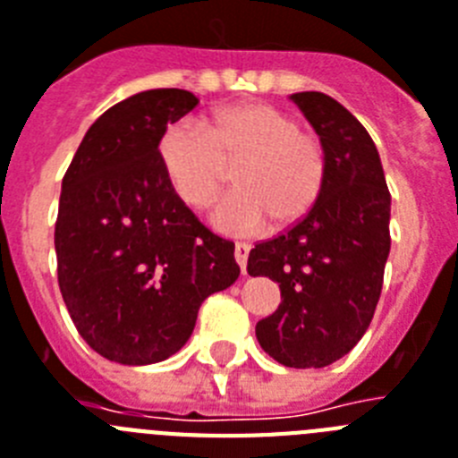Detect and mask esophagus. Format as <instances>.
Wrapping results in <instances>:
<instances>
[{"label":"esophagus","mask_w":458,"mask_h":458,"mask_svg":"<svg viewBox=\"0 0 458 458\" xmlns=\"http://www.w3.org/2000/svg\"><path fill=\"white\" fill-rule=\"evenodd\" d=\"M249 251H251V247H249V244H242V242H237V244H235V260H237V265H240L242 275H247Z\"/></svg>","instance_id":"34e87169"}]
</instances>
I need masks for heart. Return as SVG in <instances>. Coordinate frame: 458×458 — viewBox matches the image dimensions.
<instances>
[{"mask_svg": "<svg viewBox=\"0 0 458 458\" xmlns=\"http://www.w3.org/2000/svg\"><path fill=\"white\" fill-rule=\"evenodd\" d=\"M157 163L172 193L191 209H202L221 191L235 165V191L214 207L221 233L249 237L270 221L295 225L314 209L326 186V151L291 114L265 102H240L211 111L202 128L170 123L157 137Z\"/></svg>", "mask_w": 458, "mask_h": 458, "instance_id": "1", "label": "heart"}]
</instances>
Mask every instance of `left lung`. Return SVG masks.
Wrapping results in <instances>:
<instances>
[{
    "label": "left lung",
    "instance_id": "1",
    "mask_svg": "<svg viewBox=\"0 0 458 458\" xmlns=\"http://www.w3.org/2000/svg\"><path fill=\"white\" fill-rule=\"evenodd\" d=\"M291 99L324 146V193L293 228L251 249L247 272L282 291L279 307L256 324L263 352L286 368H326L372 321L391 249V195L377 146L352 111L324 92Z\"/></svg>",
    "mask_w": 458,
    "mask_h": 458
}]
</instances>
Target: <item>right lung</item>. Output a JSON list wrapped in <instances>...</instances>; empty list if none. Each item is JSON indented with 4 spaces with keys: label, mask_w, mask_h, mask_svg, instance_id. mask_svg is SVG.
<instances>
[{
    "label": "right lung",
    "mask_w": 458,
    "mask_h": 458,
    "mask_svg": "<svg viewBox=\"0 0 458 458\" xmlns=\"http://www.w3.org/2000/svg\"><path fill=\"white\" fill-rule=\"evenodd\" d=\"M198 98L137 92L88 128L63 179L55 223L57 282L81 337L123 366L170 359L205 298L235 284V244L172 193L157 137Z\"/></svg>",
    "instance_id": "add662e5"
}]
</instances>
